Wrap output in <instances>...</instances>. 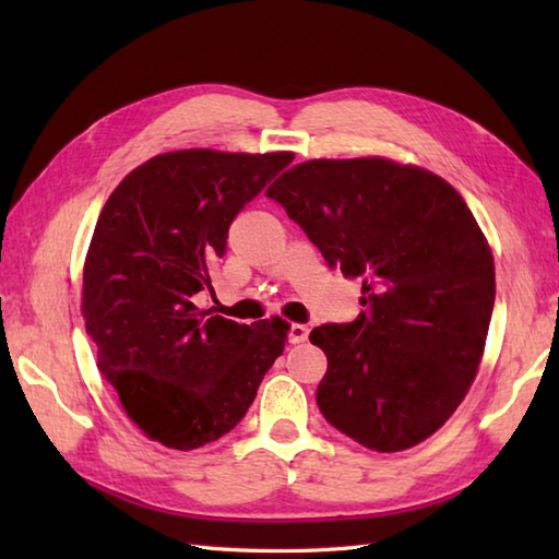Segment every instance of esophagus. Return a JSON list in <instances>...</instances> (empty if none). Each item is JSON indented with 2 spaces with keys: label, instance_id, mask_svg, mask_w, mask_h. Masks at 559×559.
<instances>
[{
  "label": "esophagus",
  "instance_id": "esophagus-1",
  "mask_svg": "<svg viewBox=\"0 0 559 559\" xmlns=\"http://www.w3.org/2000/svg\"><path fill=\"white\" fill-rule=\"evenodd\" d=\"M307 336H310V326H307V324H293L290 326V334H288L290 343H302V341H307Z\"/></svg>",
  "mask_w": 559,
  "mask_h": 559
}]
</instances>
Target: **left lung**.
Instances as JSON below:
<instances>
[{"instance_id": "left-lung-1", "label": "left lung", "mask_w": 559, "mask_h": 559, "mask_svg": "<svg viewBox=\"0 0 559 559\" xmlns=\"http://www.w3.org/2000/svg\"><path fill=\"white\" fill-rule=\"evenodd\" d=\"M346 278L350 324L312 329L326 353L324 418L372 451L425 442L466 399L495 305L488 237L442 177L382 156L314 158L266 189Z\"/></svg>"}]
</instances>
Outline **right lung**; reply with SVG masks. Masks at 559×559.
I'll list each match as a JSON object with an SVG mask.
<instances>
[{
  "label": "right lung",
  "mask_w": 559,
  "mask_h": 559,
  "mask_svg": "<svg viewBox=\"0 0 559 559\" xmlns=\"http://www.w3.org/2000/svg\"><path fill=\"white\" fill-rule=\"evenodd\" d=\"M290 151H168L141 163L105 201L83 261L81 312L98 370L141 432L192 451L228 435L283 353L281 317L245 326L201 312L209 264L228 228Z\"/></svg>",
  "instance_id": "obj_1"
}]
</instances>
